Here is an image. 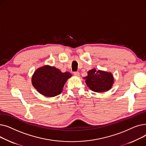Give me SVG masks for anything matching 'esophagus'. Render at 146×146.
Returning <instances> with one entry per match:
<instances>
[{
    "label": "esophagus",
    "instance_id": "1",
    "mask_svg": "<svg viewBox=\"0 0 146 146\" xmlns=\"http://www.w3.org/2000/svg\"><path fill=\"white\" fill-rule=\"evenodd\" d=\"M73 74H74V76H76V77H79V76H80V73H79L78 72H74Z\"/></svg>",
    "mask_w": 146,
    "mask_h": 146
}]
</instances>
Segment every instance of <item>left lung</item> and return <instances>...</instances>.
<instances>
[{
  "instance_id": "obj_1",
  "label": "left lung",
  "mask_w": 146,
  "mask_h": 146,
  "mask_svg": "<svg viewBox=\"0 0 146 146\" xmlns=\"http://www.w3.org/2000/svg\"><path fill=\"white\" fill-rule=\"evenodd\" d=\"M87 86L95 92L101 93L110 90L114 83L113 74L111 72L96 70L93 68L88 72V76L83 78Z\"/></svg>"
}]
</instances>
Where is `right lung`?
I'll return each instance as SVG.
<instances>
[{"label": "right lung", "instance_id": "1", "mask_svg": "<svg viewBox=\"0 0 146 146\" xmlns=\"http://www.w3.org/2000/svg\"><path fill=\"white\" fill-rule=\"evenodd\" d=\"M71 77L70 73H63L55 67L45 65L34 72L31 82L33 86L40 94L51 98L62 92L64 84Z\"/></svg>", "mask_w": 146, "mask_h": 146}]
</instances>
